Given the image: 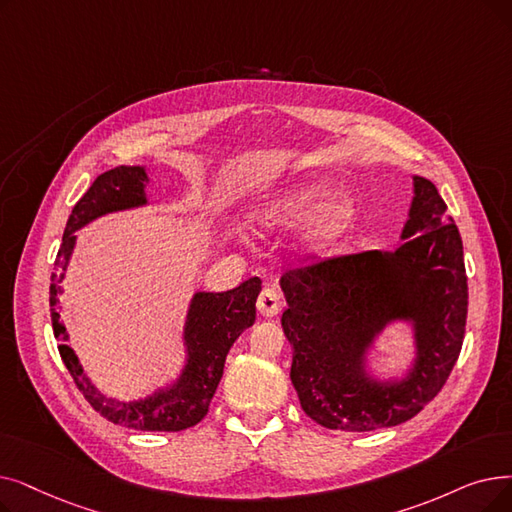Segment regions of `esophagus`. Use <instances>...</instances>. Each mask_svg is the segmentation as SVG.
Segmentation results:
<instances>
[{"label":"esophagus","instance_id":"obj_1","mask_svg":"<svg viewBox=\"0 0 512 512\" xmlns=\"http://www.w3.org/2000/svg\"><path fill=\"white\" fill-rule=\"evenodd\" d=\"M280 307H282V301H280V295L276 288L272 286H265L259 299H257V309L259 314L265 316V318H274L280 314Z\"/></svg>","mask_w":512,"mask_h":512}]
</instances>
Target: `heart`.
Returning <instances> with one entry per match:
<instances>
[{"label": "heart", "mask_w": 512, "mask_h": 512, "mask_svg": "<svg viewBox=\"0 0 512 512\" xmlns=\"http://www.w3.org/2000/svg\"><path fill=\"white\" fill-rule=\"evenodd\" d=\"M358 209L345 196H330L326 184L309 182L265 196L249 213V224L261 234H280L303 226L297 251L320 259L337 247L353 228Z\"/></svg>", "instance_id": "b5f03b06"}]
</instances>
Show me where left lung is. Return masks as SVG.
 Wrapping results in <instances>:
<instances>
[{
	"label": "left lung",
	"instance_id": "left-lung-1",
	"mask_svg": "<svg viewBox=\"0 0 512 512\" xmlns=\"http://www.w3.org/2000/svg\"><path fill=\"white\" fill-rule=\"evenodd\" d=\"M427 177L412 175L395 251L328 259L280 278L293 347L291 381L303 412L326 429L372 431L416 416L441 391L462 347L469 286L462 238ZM395 323L411 328L402 375L371 370V351Z\"/></svg>",
	"mask_w": 512,
	"mask_h": 512
}]
</instances>
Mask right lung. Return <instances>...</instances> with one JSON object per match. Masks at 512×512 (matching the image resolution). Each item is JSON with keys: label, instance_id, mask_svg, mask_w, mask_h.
<instances>
[{"label": "right lung", "instance_id": "obj_1", "mask_svg": "<svg viewBox=\"0 0 512 512\" xmlns=\"http://www.w3.org/2000/svg\"><path fill=\"white\" fill-rule=\"evenodd\" d=\"M150 184L146 167L121 165L98 175L75 205L66 221L62 247L56 257V270L50 284V307L54 337L64 366L69 368L79 391L92 408L115 425L136 431H184L201 422L224 374L226 355L234 341L255 322V301L261 293V280L249 278L226 293L196 291L188 303L182 345L184 358L180 370L163 385L154 387L140 399L121 402L104 395L85 374L77 353L69 345L71 335L60 316L64 278L75 253L77 234L92 221L131 209L148 207L146 186Z\"/></svg>", "mask_w": 512, "mask_h": 512}]
</instances>
